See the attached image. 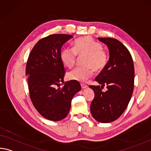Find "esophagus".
I'll return each instance as SVG.
<instances>
[{
  "mask_svg": "<svg viewBox=\"0 0 151 151\" xmlns=\"http://www.w3.org/2000/svg\"><path fill=\"white\" fill-rule=\"evenodd\" d=\"M88 87L87 85H83V84H82L81 85V88H83V89H85V88H87Z\"/></svg>",
  "mask_w": 151,
  "mask_h": 151,
  "instance_id": "34e87169",
  "label": "esophagus"
}]
</instances>
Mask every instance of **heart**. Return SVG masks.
I'll use <instances>...</instances> for the list:
<instances>
[{
	"label": "heart",
	"instance_id": "b5f03b06",
	"mask_svg": "<svg viewBox=\"0 0 151 151\" xmlns=\"http://www.w3.org/2000/svg\"><path fill=\"white\" fill-rule=\"evenodd\" d=\"M78 58H84V68H76L67 74L69 80L84 83L93 75V70L101 72L108 62L107 52L102 49L101 44L90 36H84L76 40L73 49L65 47L62 50V63L68 68L75 65Z\"/></svg>",
	"mask_w": 151,
	"mask_h": 151
}]
</instances>
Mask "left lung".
<instances>
[{
	"mask_svg": "<svg viewBox=\"0 0 151 151\" xmlns=\"http://www.w3.org/2000/svg\"><path fill=\"white\" fill-rule=\"evenodd\" d=\"M109 50V58L105 68L95 81L100 86H89L95 93L91 104L92 116L97 122L109 123L118 119L127 107L132 95L134 67L132 58L125 45L111 37H98ZM108 90L102 91V86Z\"/></svg>",
	"mask_w": 151,
	"mask_h": 151,
	"instance_id": "left-lung-1",
	"label": "left lung"
}]
</instances>
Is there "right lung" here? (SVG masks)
I'll use <instances>...</instances> for the list:
<instances>
[{
    "mask_svg": "<svg viewBox=\"0 0 151 151\" xmlns=\"http://www.w3.org/2000/svg\"><path fill=\"white\" fill-rule=\"evenodd\" d=\"M67 34H53L42 38L33 47L27 60L26 75L30 99L41 116L60 121L68 115L71 101L81 89L80 83L64 82V70L60 59L62 46L73 38ZM64 83L62 88H56Z\"/></svg>",
    "mask_w": 151,
    "mask_h": 151,
    "instance_id": "1",
    "label": "right lung"
}]
</instances>
